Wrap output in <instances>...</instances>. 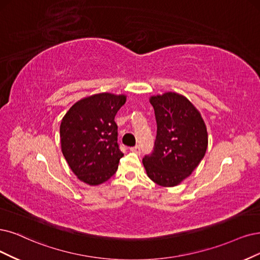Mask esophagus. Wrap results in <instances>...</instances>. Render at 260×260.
<instances>
[{"mask_svg":"<svg viewBox=\"0 0 260 260\" xmlns=\"http://www.w3.org/2000/svg\"><path fill=\"white\" fill-rule=\"evenodd\" d=\"M131 151L134 153H137V154H140V147L139 146H135V147H132Z\"/></svg>","mask_w":260,"mask_h":260,"instance_id":"obj_1","label":"esophagus"}]
</instances>
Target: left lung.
Masks as SVG:
<instances>
[{
  "mask_svg": "<svg viewBox=\"0 0 260 260\" xmlns=\"http://www.w3.org/2000/svg\"><path fill=\"white\" fill-rule=\"evenodd\" d=\"M157 134L154 150L142 164L156 184L171 187L185 180L204 158L208 148L205 121L185 96L176 92L151 96Z\"/></svg>",
  "mask_w": 260,
  "mask_h": 260,
  "instance_id": "1",
  "label": "left lung"
}]
</instances>
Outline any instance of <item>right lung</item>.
Returning a JSON list of instances; mask_svg holds the SVG:
<instances>
[{"label":"right lung","mask_w":260,"mask_h":260,"mask_svg":"<svg viewBox=\"0 0 260 260\" xmlns=\"http://www.w3.org/2000/svg\"><path fill=\"white\" fill-rule=\"evenodd\" d=\"M126 95L99 93L75 103L60 126L61 149L75 176L99 185L110 179L124 155L118 145L114 117Z\"/></svg>","instance_id":"1"}]
</instances>
